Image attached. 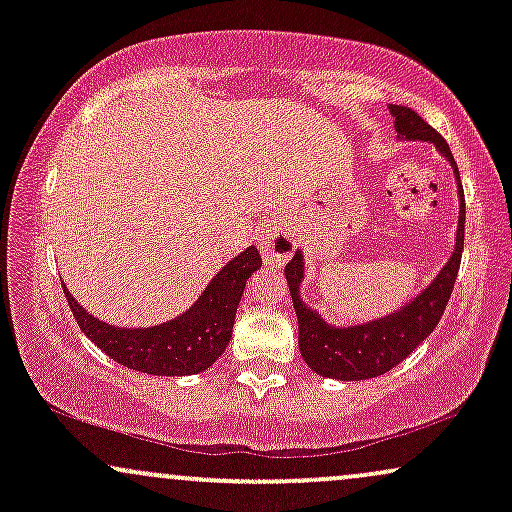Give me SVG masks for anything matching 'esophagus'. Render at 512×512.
<instances>
[{"label": "esophagus", "mask_w": 512, "mask_h": 512, "mask_svg": "<svg viewBox=\"0 0 512 512\" xmlns=\"http://www.w3.org/2000/svg\"><path fill=\"white\" fill-rule=\"evenodd\" d=\"M257 245H260L262 255L267 257L269 262H284L293 255V236L276 226H264L260 233H257Z\"/></svg>", "instance_id": "esophagus-1"}]
</instances>
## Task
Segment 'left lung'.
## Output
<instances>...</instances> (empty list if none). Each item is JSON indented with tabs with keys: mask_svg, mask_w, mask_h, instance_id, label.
I'll return each mask as SVG.
<instances>
[{
	"mask_svg": "<svg viewBox=\"0 0 512 512\" xmlns=\"http://www.w3.org/2000/svg\"><path fill=\"white\" fill-rule=\"evenodd\" d=\"M390 113L395 115V129L404 142H431L450 161L455 170L457 195H460V221H457V240L448 264L440 269L436 279L426 286L414 301L399 308L397 313L380 317V320L363 322V325L337 327L330 325L315 313L313 308L303 303L301 281H303V252L298 250L293 260L286 264L284 274L289 281L291 301L298 315V349L301 356L322 378L334 380H368L378 378L402 363L411 351L436 330L443 317L445 305L450 301V293L455 289L457 269H460L462 248H464V192L460 182L455 158L450 154V146L443 137L421 120L419 115L404 105H390Z\"/></svg>",
	"mask_w": 512,
	"mask_h": 512,
	"instance_id": "1",
	"label": "left lung"
}]
</instances>
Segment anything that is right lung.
<instances>
[{
    "instance_id": "obj_1",
    "label": "right lung",
    "mask_w": 512,
    "mask_h": 512,
    "mask_svg": "<svg viewBox=\"0 0 512 512\" xmlns=\"http://www.w3.org/2000/svg\"><path fill=\"white\" fill-rule=\"evenodd\" d=\"M262 267L257 248H245L221 269L190 310L156 327H115L88 315L64 286L76 325L113 361L149 375H195L226 351L245 281Z\"/></svg>"
}]
</instances>
